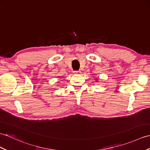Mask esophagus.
<instances>
[{
	"label": "esophagus",
	"mask_w": 150,
	"mask_h": 150,
	"mask_svg": "<svg viewBox=\"0 0 150 150\" xmlns=\"http://www.w3.org/2000/svg\"><path fill=\"white\" fill-rule=\"evenodd\" d=\"M74 74H76V75H80L81 74V71L80 70H78V71H74Z\"/></svg>",
	"instance_id": "34e87169"
}]
</instances>
